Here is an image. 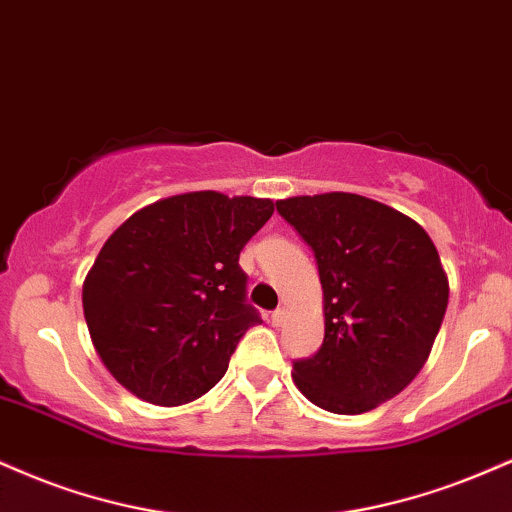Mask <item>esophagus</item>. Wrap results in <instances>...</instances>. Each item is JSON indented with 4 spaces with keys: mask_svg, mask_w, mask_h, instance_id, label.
Returning a JSON list of instances; mask_svg holds the SVG:
<instances>
[{
    "mask_svg": "<svg viewBox=\"0 0 512 512\" xmlns=\"http://www.w3.org/2000/svg\"><path fill=\"white\" fill-rule=\"evenodd\" d=\"M283 322H286V310H276L274 315H272V324L279 326V324H283Z\"/></svg>",
    "mask_w": 512,
    "mask_h": 512,
    "instance_id": "esophagus-1",
    "label": "esophagus"
}]
</instances>
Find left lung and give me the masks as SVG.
I'll return each instance as SVG.
<instances>
[{
	"mask_svg": "<svg viewBox=\"0 0 512 512\" xmlns=\"http://www.w3.org/2000/svg\"><path fill=\"white\" fill-rule=\"evenodd\" d=\"M276 209L315 250L324 343L293 365L317 408L360 415L420 374L448 305V276L429 233L355 193L298 195Z\"/></svg>",
	"mask_w": 512,
	"mask_h": 512,
	"instance_id": "left-lung-1",
	"label": "left lung"
}]
</instances>
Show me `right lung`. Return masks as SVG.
Returning a JSON list of instances; mask_svg holds the SVG:
<instances>
[{
	"mask_svg": "<svg viewBox=\"0 0 512 512\" xmlns=\"http://www.w3.org/2000/svg\"><path fill=\"white\" fill-rule=\"evenodd\" d=\"M272 214L269 197L197 190L138 209L107 238L83 281V312L123 389L174 408L224 377L260 322L238 255Z\"/></svg>",
	"mask_w": 512,
	"mask_h": 512,
	"instance_id": "1",
	"label": "right lung"
}]
</instances>
